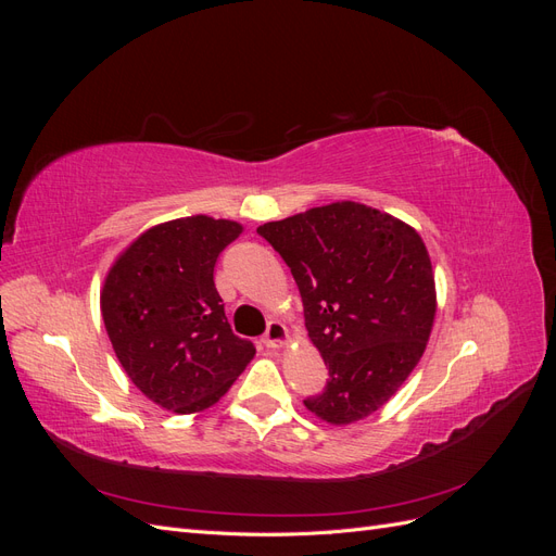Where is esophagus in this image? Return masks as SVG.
I'll return each mask as SVG.
<instances>
[{
	"label": "esophagus",
	"instance_id": "obj_1",
	"mask_svg": "<svg viewBox=\"0 0 556 556\" xmlns=\"http://www.w3.org/2000/svg\"><path fill=\"white\" fill-rule=\"evenodd\" d=\"M288 341H290L288 327H285V325L280 323V319H271V323H268V327H266V333L262 336V343H264L266 348L278 350V348H282V345H288Z\"/></svg>",
	"mask_w": 556,
	"mask_h": 556
}]
</instances>
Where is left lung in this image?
Here are the masks:
<instances>
[{"mask_svg": "<svg viewBox=\"0 0 556 556\" xmlns=\"http://www.w3.org/2000/svg\"><path fill=\"white\" fill-rule=\"evenodd\" d=\"M296 280L329 380L304 406L333 427L390 401L425 355L435 317L427 245L399 217L336 201L257 227Z\"/></svg>", "mask_w": 556, "mask_h": 556, "instance_id": "left-lung-1", "label": "left lung"}]
</instances>
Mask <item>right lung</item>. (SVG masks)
<instances>
[{
    "instance_id": "right-lung-1",
    "label": "right lung",
    "mask_w": 556,
    "mask_h": 556,
    "mask_svg": "<svg viewBox=\"0 0 556 556\" xmlns=\"http://www.w3.org/2000/svg\"><path fill=\"white\" fill-rule=\"evenodd\" d=\"M241 231L208 215L155 225L104 278L99 304L115 357L164 410L211 408L255 357V345L231 331L213 280L217 257Z\"/></svg>"
}]
</instances>
